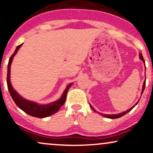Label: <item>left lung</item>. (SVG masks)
<instances>
[{"instance_id":"1","label":"left lung","mask_w":153,"mask_h":153,"mask_svg":"<svg viewBox=\"0 0 153 153\" xmlns=\"http://www.w3.org/2000/svg\"><path fill=\"white\" fill-rule=\"evenodd\" d=\"M139 56H140V59H141L142 61H143L144 64H145V60H144V59H143V55H142V54H141V53H140V54ZM145 87H146V80L144 81V82H143V89H142L141 94H143V91H144V89H145ZM138 103V101L137 103H136L135 105H134L133 107H131V108H129V110H128V111H125V112H123V113H120V114H117V115H105V114H103V113H100V115H102V116H104V117H108V118H111V119H116V118L120 117H122V116L125 115L126 113H128V112L131 111V110H132V108H134V106H135L136 105H137V103ZM90 106H91V109H92L94 111H95V112H96V111H95V110H94V108H93L92 106H91V105H90Z\"/></svg>"}]
</instances>
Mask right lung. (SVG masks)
Masks as SVG:
<instances>
[{"label": "right lung", "instance_id": "obj_1", "mask_svg": "<svg viewBox=\"0 0 153 153\" xmlns=\"http://www.w3.org/2000/svg\"><path fill=\"white\" fill-rule=\"evenodd\" d=\"M22 45H19L17 47L15 52L13 53V54L10 56L9 62H8L7 65V88L8 90H9V92L11 95L12 98H13V101H15L16 105H17L18 107L20 109H22V111L25 112L29 115H31L33 117H46L48 116L52 115L54 113H55L57 112L61 106H62L64 105V103L66 101V95L67 92H68V89L72 85V83L69 84L68 86H67L66 89H65L64 92L63 93V94L61 97L60 99H59L56 101H54V102H52L50 103V104L48 105H39L37 104L36 103L32 102V101H29L26 100L22 98V97L18 94L15 91V89H13V87H12L11 83H10V66H11L12 61H13V59L14 56L15 55L16 53L17 52L18 50H19L20 47Z\"/></svg>", "mask_w": 153, "mask_h": 153}]
</instances>
